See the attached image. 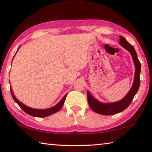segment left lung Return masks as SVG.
Returning a JSON list of instances; mask_svg holds the SVG:
<instances>
[{"label":"left lung","mask_w":152,"mask_h":152,"mask_svg":"<svg viewBox=\"0 0 152 152\" xmlns=\"http://www.w3.org/2000/svg\"><path fill=\"white\" fill-rule=\"evenodd\" d=\"M119 43L123 48L129 51L132 56L135 66V78L133 84L129 91L127 94L121 101L111 103H102L95 99L88 91H87V99H88V104L91 109L95 113H99L102 115H115L120 112H122L129 106L135 95L137 93L140 85V72H141V63L139 61L137 53L133 46L129 43L127 40L122 36H120Z\"/></svg>","instance_id":"1"}]
</instances>
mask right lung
<instances>
[{"label":"right lung","mask_w":152,"mask_h":152,"mask_svg":"<svg viewBox=\"0 0 152 152\" xmlns=\"http://www.w3.org/2000/svg\"><path fill=\"white\" fill-rule=\"evenodd\" d=\"M11 95L12 96V99H13L14 101L17 102L18 105L20 107L23 111H25L26 113H27L28 115H31L33 117H48L50 116V115L53 114L56 112H58V110H60L61 107H63L64 102H65L66 98L67 96V94L64 96L62 99L58 102V103L56 105V106L50 108V109H32V108L29 107L25 105L24 104H23L22 102H20L19 101H18L17 99L15 96V95L13 94V92L12 91V89L11 88Z\"/></svg>","instance_id":"obj_1"}]
</instances>
